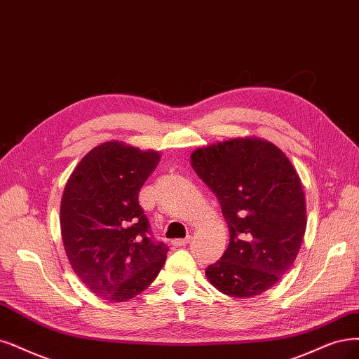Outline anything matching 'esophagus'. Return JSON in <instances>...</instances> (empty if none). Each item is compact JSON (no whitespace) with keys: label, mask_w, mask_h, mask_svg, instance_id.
I'll return each instance as SVG.
<instances>
[{"label":"esophagus","mask_w":359,"mask_h":359,"mask_svg":"<svg viewBox=\"0 0 359 359\" xmlns=\"http://www.w3.org/2000/svg\"><path fill=\"white\" fill-rule=\"evenodd\" d=\"M189 241H191V236H187V238H182V240H172L171 244L175 247H183V245H187Z\"/></svg>","instance_id":"esophagus-1"}]
</instances>
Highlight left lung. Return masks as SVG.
<instances>
[{"mask_svg": "<svg viewBox=\"0 0 359 359\" xmlns=\"http://www.w3.org/2000/svg\"><path fill=\"white\" fill-rule=\"evenodd\" d=\"M191 165L219 200L229 245L205 269L220 293L248 299L288 272L306 231V201L288 156L259 137H236L198 148Z\"/></svg>", "mask_w": 359, "mask_h": 359, "instance_id": "obj_1", "label": "left lung"}]
</instances>
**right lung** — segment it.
<instances>
[{
  "label": "right lung",
  "mask_w": 359,
  "mask_h": 359,
  "mask_svg": "<svg viewBox=\"0 0 359 359\" xmlns=\"http://www.w3.org/2000/svg\"><path fill=\"white\" fill-rule=\"evenodd\" d=\"M158 151L111 140L72 171L60 204L62 240L71 266L91 293L124 302L140 294L164 266L168 248L154 243L139 204Z\"/></svg>",
  "instance_id": "1"
}]
</instances>
